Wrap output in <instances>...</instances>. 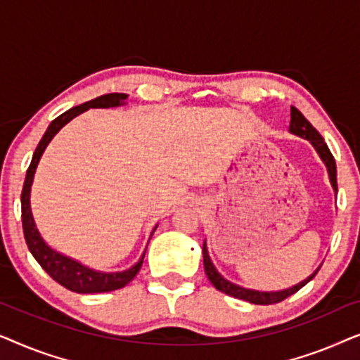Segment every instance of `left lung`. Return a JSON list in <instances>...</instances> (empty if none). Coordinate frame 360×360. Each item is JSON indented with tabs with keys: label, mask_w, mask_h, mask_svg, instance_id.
<instances>
[{
	"label": "left lung",
	"mask_w": 360,
	"mask_h": 360,
	"mask_svg": "<svg viewBox=\"0 0 360 360\" xmlns=\"http://www.w3.org/2000/svg\"><path fill=\"white\" fill-rule=\"evenodd\" d=\"M290 117H292V120H290V126H288L290 132H293V134H297L300 137H304V139H308L309 142H311V144L314 146V149L318 150L319 157H321L323 162L328 167L329 179H331L333 188L338 191L336 162H334V157L331 154V150H329V147L326 146V142H324L321 134H319V132L314 129V127L311 126V122H309L307 117H304L295 106H292V110H290ZM203 264H205V272H206V275H208L210 282L214 285L216 290H219V292L229 295V297L245 300V302L254 303V304H274V303L283 302V300L288 298L290 295L297 293L300 288L304 287V285H307L309 280H313L314 275L318 274V270H316V272H314L311 277L303 280L302 283L295 285V287H292V288L282 290V292H257V290H249V288L238 287V285L231 283L226 278L221 277V275L218 274V270L214 269L213 262H211L208 250H206V244H203Z\"/></svg>",
	"instance_id": "1"
}]
</instances>
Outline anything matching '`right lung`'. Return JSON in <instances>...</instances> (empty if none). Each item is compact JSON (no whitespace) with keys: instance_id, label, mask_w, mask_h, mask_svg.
<instances>
[{"instance_id":"right-lung-1","label":"right lung","mask_w":360,"mask_h":360,"mask_svg":"<svg viewBox=\"0 0 360 360\" xmlns=\"http://www.w3.org/2000/svg\"><path fill=\"white\" fill-rule=\"evenodd\" d=\"M127 95L124 93H108V95L98 96L95 100L83 103L80 106L72 108L56 117L49 126L46 134L39 142L36 152H34L31 165H29L26 180H24L22 193H21V218H22V231L24 238H26V244L34 259L37 260L39 265L46 270V272L51 275V277L56 280L57 283H60L62 287H65L70 292L77 293H105V292H112V290L122 288L124 285L131 282L132 278L136 277V274L141 270L142 260H144V255L137 262L134 267L129 270H124V272L117 274H103V272H95V270L83 267L82 264L75 262V260L65 257V255L56 252L49 245L44 243L41 234L34 224L32 213H31V205H29V193H31V185L34 179V172H36V167L39 164V159H41L44 149H46L49 142L53 136L60 131L62 126H65L72 117H75L80 112L86 111L88 108H111V106H120L122 100H126Z\"/></svg>"}]
</instances>
